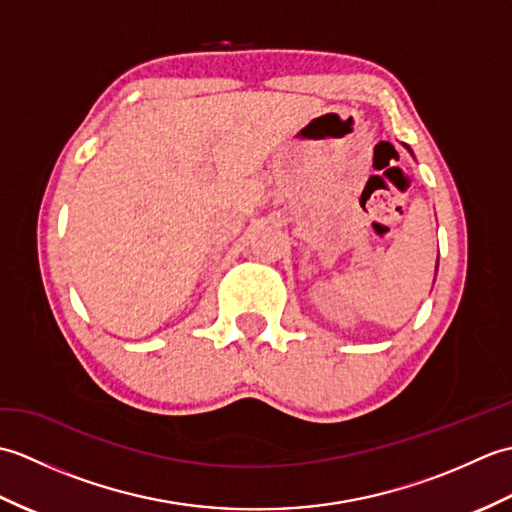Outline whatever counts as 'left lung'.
<instances>
[{
  "label": "left lung",
  "instance_id": "8db88e82",
  "mask_svg": "<svg viewBox=\"0 0 512 512\" xmlns=\"http://www.w3.org/2000/svg\"><path fill=\"white\" fill-rule=\"evenodd\" d=\"M405 147H407V145H405ZM407 149H409V147H407ZM409 151H411V149H409Z\"/></svg>",
  "mask_w": 512,
  "mask_h": 512
}]
</instances>
